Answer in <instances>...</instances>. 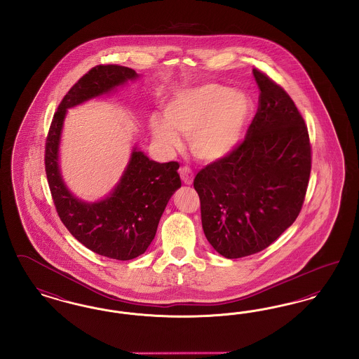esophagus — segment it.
<instances>
[{"mask_svg":"<svg viewBox=\"0 0 359 359\" xmlns=\"http://www.w3.org/2000/svg\"><path fill=\"white\" fill-rule=\"evenodd\" d=\"M179 173H180L182 180H183L186 184H192V182H194V172H192V170H191L189 167H187V165L182 167V168L179 170Z\"/></svg>","mask_w":359,"mask_h":359,"instance_id":"34e87169","label":"esophagus"}]
</instances>
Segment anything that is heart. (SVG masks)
<instances>
[{"instance_id":"heart-1","label":"heart","mask_w":359,"mask_h":359,"mask_svg":"<svg viewBox=\"0 0 359 359\" xmlns=\"http://www.w3.org/2000/svg\"><path fill=\"white\" fill-rule=\"evenodd\" d=\"M252 111L246 94L219 83H205L176 93L163 107L164 121L151 118L154 141L165 149L189 138L192 154L207 163L231 154L243 136Z\"/></svg>"}]
</instances>
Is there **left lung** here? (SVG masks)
Masks as SVG:
<instances>
[{
  "label": "left lung",
  "instance_id": "left-lung-1",
  "mask_svg": "<svg viewBox=\"0 0 359 359\" xmlns=\"http://www.w3.org/2000/svg\"><path fill=\"white\" fill-rule=\"evenodd\" d=\"M258 109L236 149L196 173L202 226L226 258L256 255L302 211L312 149L307 125L288 93L259 69Z\"/></svg>",
  "mask_w": 359,
  "mask_h": 359
}]
</instances>
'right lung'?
Wrapping results in <instances>:
<instances>
[{"label": "right lung", "instance_id": "add662e5", "mask_svg": "<svg viewBox=\"0 0 359 359\" xmlns=\"http://www.w3.org/2000/svg\"><path fill=\"white\" fill-rule=\"evenodd\" d=\"M135 78V69L117 65H100L90 69L69 88L55 111L44 154L47 180L60 221L87 249L120 261L142 255L154 241L165 205L182 186L179 163L160 164L135 149L113 194L98 203H85L74 198L62 180L57 148L69 107Z\"/></svg>", "mask_w": 359, "mask_h": 359}]
</instances>
